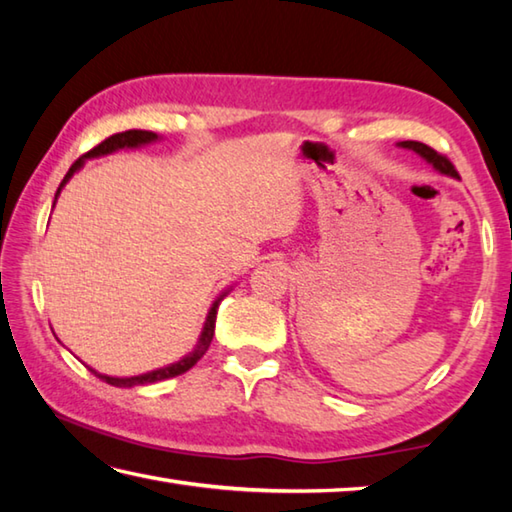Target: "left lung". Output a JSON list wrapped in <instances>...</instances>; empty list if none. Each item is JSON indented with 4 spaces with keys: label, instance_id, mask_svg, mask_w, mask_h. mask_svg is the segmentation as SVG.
I'll use <instances>...</instances> for the list:
<instances>
[{
    "label": "left lung",
    "instance_id": "1",
    "mask_svg": "<svg viewBox=\"0 0 512 512\" xmlns=\"http://www.w3.org/2000/svg\"><path fill=\"white\" fill-rule=\"evenodd\" d=\"M402 146H406V149H411L415 153H420L424 160H429L433 167H436L440 173H447V176H458V171L454 169V164L449 162L447 155L438 153L436 149H431V146L422 144V142H402Z\"/></svg>",
    "mask_w": 512,
    "mask_h": 512
}]
</instances>
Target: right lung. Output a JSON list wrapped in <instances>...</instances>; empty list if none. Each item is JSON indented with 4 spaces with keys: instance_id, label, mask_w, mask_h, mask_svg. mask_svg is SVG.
Masks as SVG:
<instances>
[{
    "instance_id": "add662e5",
    "label": "right lung",
    "mask_w": 512,
    "mask_h": 512,
    "mask_svg": "<svg viewBox=\"0 0 512 512\" xmlns=\"http://www.w3.org/2000/svg\"><path fill=\"white\" fill-rule=\"evenodd\" d=\"M153 140H158V135L151 133V131H124V133H115V135L106 137V140H103L101 144L94 146V149H90L88 153L83 155V158H97V155H106V153H112V151H117V149H124V146H140V144L153 142ZM83 158L76 160V162L72 164V167H69L67 176L63 178V183H60V187H58V192H60V189H63V185L67 183V180L72 178V173L81 167ZM219 302H221V298L216 300L214 305H212V309H210V316H207V323H205V327H203V334H201V341H198V348H196L192 354H189V357H185L183 361L173 363V366H169V368H160V370L146 372V375H140V377H124V379L108 377V375H99L97 370H92V372H94V375H97L99 379L106 381V384L119 386V388H133V386H142V384H153V381H162V379H171V377L183 375V372H187L189 368H192L194 363L203 357L205 350L210 348L212 336H214L216 309H219Z\"/></svg>"
}]
</instances>
